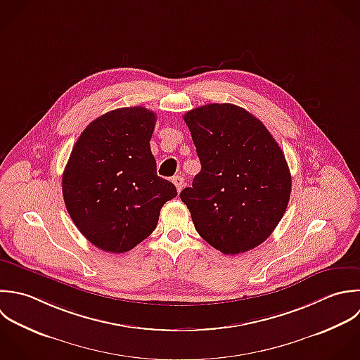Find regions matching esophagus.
Masks as SVG:
<instances>
[{"instance_id": "34e87169", "label": "esophagus", "mask_w": 360, "mask_h": 360, "mask_svg": "<svg viewBox=\"0 0 360 360\" xmlns=\"http://www.w3.org/2000/svg\"><path fill=\"white\" fill-rule=\"evenodd\" d=\"M172 182H174V185L176 186V191H178V192H181V191L184 189V186H185V181H184V176H179V175L174 176V178H172Z\"/></svg>"}]
</instances>
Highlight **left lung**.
I'll use <instances>...</instances> for the list:
<instances>
[{
	"instance_id": "obj_1",
	"label": "left lung",
	"mask_w": 360,
	"mask_h": 360,
	"mask_svg": "<svg viewBox=\"0 0 360 360\" xmlns=\"http://www.w3.org/2000/svg\"><path fill=\"white\" fill-rule=\"evenodd\" d=\"M200 172L181 192L199 236L226 255L262 244L282 220L290 171L264 123L233 103H209L184 115Z\"/></svg>"
}]
</instances>
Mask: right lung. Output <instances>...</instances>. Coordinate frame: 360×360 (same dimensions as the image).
I'll list each match as a JSON object with an SVG mask.
<instances>
[{"instance_id": "add662e5", "label": "right lung", "mask_w": 360, "mask_h": 360, "mask_svg": "<svg viewBox=\"0 0 360 360\" xmlns=\"http://www.w3.org/2000/svg\"><path fill=\"white\" fill-rule=\"evenodd\" d=\"M155 113L119 108L81 133L63 172V198L81 234L96 248L122 254L157 227L176 188L157 175L150 140Z\"/></svg>"}]
</instances>
